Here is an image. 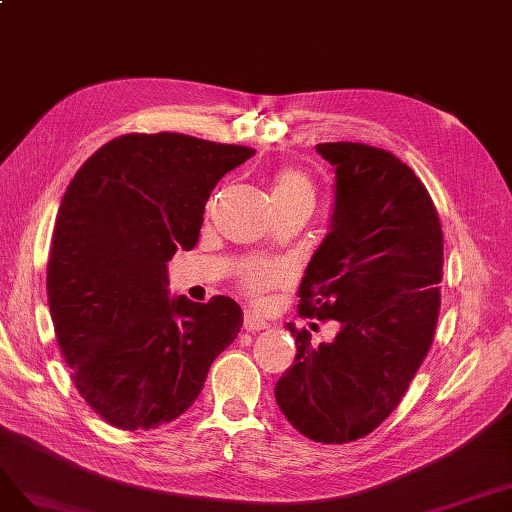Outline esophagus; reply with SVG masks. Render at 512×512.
Here are the masks:
<instances>
[{
	"mask_svg": "<svg viewBox=\"0 0 512 512\" xmlns=\"http://www.w3.org/2000/svg\"><path fill=\"white\" fill-rule=\"evenodd\" d=\"M268 327V323L263 321V319H259L257 315H253V312H246L244 315V329L246 332H261V329H266Z\"/></svg>",
	"mask_w": 512,
	"mask_h": 512,
	"instance_id": "34e87169",
	"label": "esophagus"
}]
</instances>
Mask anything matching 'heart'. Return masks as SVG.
Listing matches in <instances>:
<instances>
[{"label":"heart","mask_w":512,"mask_h":512,"mask_svg":"<svg viewBox=\"0 0 512 512\" xmlns=\"http://www.w3.org/2000/svg\"><path fill=\"white\" fill-rule=\"evenodd\" d=\"M298 195L310 197L312 200L310 178L295 168L280 170L272 185V200H283V197H298ZM240 278H242V287L246 291L251 295H261L266 289L283 283L285 272L278 266H249L242 272Z\"/></svg>","instance_id":"1"}]
</instances>
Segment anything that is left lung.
I'll use <instances>...</instances> for the list:
<instances>
[{"instance_id": "left-lung-1", "label": "left lung", "mask_w": 512, "mask_h": 512, "mask_svg": "<svg viewBox=\"0 0 512 512\" xmlns=\"http://www.w3.org/2000/svg\"><path fill=\"white\" fill-rule=\"evenodd\" d=\"M336 174L329 234L300 285V317L334 319L332 342L287 329L298 355L274 387L276 404L306 438L353 442L404 398L430 351L440 310L442 227L425 185L383 148L317 144Z\"/></svg>"}]
</instances>
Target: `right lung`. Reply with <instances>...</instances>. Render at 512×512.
<instances>
[{"label":"right lung","instance_id":"obj_1","mask_svg":"<svg viewBox=\"0 0 512 512\" xmlns=\"http://www.w3.org/2000/svg\"><path fill=\"white\" fill-rule=\"evenodd\" d=\"M253 155L170 131L125 134L97 148L65 191L48 306L78 393L110 425L151 430L183 415L238 336L232 298H170L168 261L193 249L212 189Z\"/></svg>","mask_w":512,"mask_h":512}]
</instances>
